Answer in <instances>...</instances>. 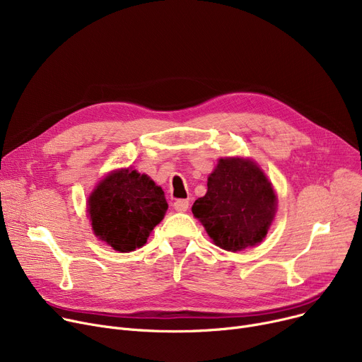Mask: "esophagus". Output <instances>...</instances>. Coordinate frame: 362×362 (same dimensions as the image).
Listing matches in <instances>:
<instances>
[{"label":"esophagus","instance_id":"1","mask_svg":"<svg viewBox=\"0 0 362 362\" xmlns=\"http://www.w3.org/2000/svg\"><path fill=\"white\" fill-rule=\"evenodd\" d=\"M173 206H175L176 211L185 213V211L187 210V208H189V201H187V199H177V201H175Z\"/></svg>","mask_w":362,"mask_h":362}]
</instances>
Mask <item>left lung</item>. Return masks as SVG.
<instances>
[{
  "mask_svg": "<svg viewBox=\"0 0 362 362\" xmlns=\"http://www.w3.org/2000/svg\"><path fill=\"white\" fill-rule=\"evenodd\" d=\"M206 186L192 213L217 246L238 252L265 238L276 213V195L257 164L221 158Z\"/></svg>",
  "mask_w": 362,
  "mask_h": 362,
  "instance_id": "1",
  "label": "left lung"
}]
</instances>
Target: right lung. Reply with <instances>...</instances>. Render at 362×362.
Segmentation results:
<instances>
[{
  "mask_svg": "<svg viewBox=\"0 0 362 362\" xmlns=\"http://www.w3.org/2000/svg\"><path fill=\"white\" fill-rule=\"evenodd\" d=\"M168 204L164 192L136 170L108 175L89 197L92 229L112 250L130 252L146 242L163 220Z\"/></svg>",
  "mask_w": 362,
  "mask_h": 362,
  "instance_id": "obj_1",
  "label": "right lung"
}]
</instances>
